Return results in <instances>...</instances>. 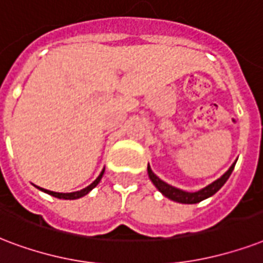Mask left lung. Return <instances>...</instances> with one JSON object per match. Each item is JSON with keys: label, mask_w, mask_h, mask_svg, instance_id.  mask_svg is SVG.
Masks as SVG:
<instances>
[{"label": "left lung", "mask_w": 263, "mask_h": 263, "mask_svg": "<svg viewBox=\"0 0 263 263\" xmlns=\"http://www.w3.org/2000/svg\"><path fill=\"white\" fill-rule=\"evenodd\" d=\"M234 165L236 163L232 165V167L228 170V171L223 174V175L220 176L219 179H216L215 182H212L211 185H208L207 187H204V189L198 190V192H194V193H189V192H183V190L180 189H176L174 186L168 185L165 183L164 180H161L158 178L153 171H152V168L147 165V174H149V178L152 179V182L154 183V186L157 187L161 193L168 197L170 200H174L176 203H182V204H196V203H200V201H203L205 198L211 197L212 194H215L218 190L222 187V186L225 185L226 180L229 179L230 174L233 172L234 170Z\"/></svg>", "instance_id": "left-lung-1"}]
</instances>
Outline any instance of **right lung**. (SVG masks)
Here are the masks:
<instances>
[{"mask_svg": "<svg viewBox=\"0 0 263 263\" xmlns=\"http://www.w3.org/2000/svg\"><path fill=\"white\" fill-rule=\"evenodd\" d=\"M103 172H105V170L100 172V175L98 176V178H96V179L93 180V182H92L91 185L87 186L85 189L80 190V192H73V193H56V192H51V190H47V189H41V187H40V189L43 190V192H45V193L51 194V196H53V197L66 198V200H74V198H80V197H83V196H85V194L89 193V192H91V190L93 189V187H95V186L98 185V183H99V182H100V179H102V176H103Z\"/></svg>", "mask_w": 263, "mask_h": 263, "instance_id": "1", "label": "right lung"}]
</instances>
